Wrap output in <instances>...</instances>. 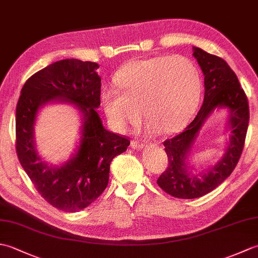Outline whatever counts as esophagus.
Instances as JSON below:
<instances>
[{
    "label": "esophagus",
    "mask_w": 258,
    "mask_h": 258,
    "mask_svg": "<svg viewBox=\"0 0 258 258\" xmlns=\"http://www.w3.org/2000/svg\"><path fill=\"white\" fill-rule=\"evenodd\" d=\"M131 145H132V147L135 150H142L146 146L145 143H142V142H140L139 140H133L132 142H131Z\"/></svg>",
    "instance_id": "1"
}]
</instances>
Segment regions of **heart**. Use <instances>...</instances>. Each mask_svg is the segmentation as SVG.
Instances as JSON below:
<instances>
[{
    "mask_svg": "<svg viewBox=\"0 0 258 258\" xmlns=\"http://www.w3.org/2000/svg\"><path fill=\"white\" fill-rule=\"evenodd\" d=\"M116 87L102 93L109 122L119 132L141 119L160 133L178 130L197 103L201 91L199 71L184 56H155L131 61L114 78Z\"/></svg>",
    "mask_w": 258,
    "mask_h": 258,
    "instance_id": "b5f03b06",
    "label": "heart"
}]
</instances>
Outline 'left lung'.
Instances as JSON below:
<instances>
[{
    "label": "left lung",
    "mask_w": 258,
    "mask_h": 258,
    "mask_svg": "<svg viewBox=\"0 0 258 258\" xmlns=\"http://www.w3.org/2000/svg\"><path fill=\"white\" fill-rule=\"evenodd\" d=\"M193 55L204 74V102L193 122L182 133L164 141L168 157L167 168L157 178V185L176 199L191 200L201 197L223 183L236 167L244 149L248 128L249 106L244 90L234 71L223 58L193 47ZM216 107H227L232 135L226 155L213 169L202 177L187 173L190 147L201 125Z\"/></svg>",
    "instance_id": "obj_1"
}]
</instances>
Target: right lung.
Listing matches in <instances>:
<instances>
[{
	"mask_svg": "<svg viewBox=\"0 0 258 258\" xmlns=\"http://www.w3.org/2000/svg\"><path fill=\"white\" fill-rule=\"evenodd\" d=\"M97 63L69 58L33 74L22 87L16 105L15 149L22 167L37 193L64 212H79L106 188L113 158L127 150L126 136L109 132L96 107L101 104ZM60 99L74 102L84 113L82 140L77 155L61 168L47 167L37 156L32 126L42 105Z\"/></svg>",
	"mask_w": 258,
	"mask_h": 258,
	"instance_id": "right-lung-1",
	"label": "right lung"
}]
</instances>
